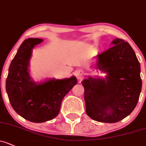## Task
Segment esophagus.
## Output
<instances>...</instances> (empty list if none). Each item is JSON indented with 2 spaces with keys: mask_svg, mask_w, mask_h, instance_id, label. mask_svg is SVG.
I'll return each mask as SVG.
<instances>
[{
  "mask_svg": "<svg viewBox=\"0 0 146 146\" xmlns=\"http://www.w3.org/2000/svg\"><path fill=\"white\" fill-rule=\"evenodd\" d=\"M76 76L78 79H82L84 76V73L82 70H78L76 73Z\"/></svg>",
  "mask_w": 146,
  "mask_h": 146,
  "instance_id": "obj_1",
  "label": "esophagus"
}]
</instances>
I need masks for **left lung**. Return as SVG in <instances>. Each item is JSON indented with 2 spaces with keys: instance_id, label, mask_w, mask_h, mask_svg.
<instances>
[{
  "instance_id": "obj_1",
  "label": "left lung",
  "mask_w": 146,
  "mask_h": 146,
  "mask_svg": "<svg viewBox=\"0 0 146 146\" xmlns=\"http://www.w3.org/2000/svg\"><path fill=\"white\" fill-rule=\"evenodd\" d=\"M112 44L98 55L96 63L108 74L106 80L89 77L82 81L87 115L106 123L119 122L134 110L142 87L140 64L132 47L119 38Z\"/></svg>"
}]
</instances>
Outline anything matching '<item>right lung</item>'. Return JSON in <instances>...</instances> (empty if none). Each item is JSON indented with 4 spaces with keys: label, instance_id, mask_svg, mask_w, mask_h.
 <instances>
[{
    "label": "right lung",
    "instance_id": "add662e5",
    "mask_svg": "<svg viewBox=\"0 0 146 146\" xmlns=\"http://www.w3.org/2000/svg\"><path fill=\"white\" fill-rule=\"evenodd\" d=\"M40 38L26 39L12 59L6 80V92L17 114L32 122L40 123L58 115L64 96L77 84L75 76L51 79L37 84L29 72L32 49L42 42Z\"/></svg>",
    "mask_w": 146,
    "mask_h": 146
}]
</instances>
